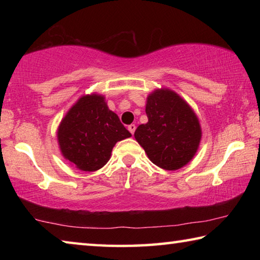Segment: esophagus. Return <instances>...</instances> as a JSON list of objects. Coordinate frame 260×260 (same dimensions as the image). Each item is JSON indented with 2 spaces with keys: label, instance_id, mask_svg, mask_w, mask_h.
I'll return each mask as SVG.
<instances>
[{
  "label": "esophagus",
  "instance_id": "1",
  "mask_svg": "<svg viewBox=\"0 0 260 260\" xmlns=\"http://www.w3.org/2000/svg\"><path fill=\"white\" fill-rule=\"evenodd\" d=\"M135 129H136V126H135V125H133V124H132V125H129V126H128V131L131 132V134H132V135H133V134H134V132H135Z\"/></svg>",
  "mask_w": 260,
  "mask_h": 260
}]
</instances>
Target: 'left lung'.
I'll use <instances>...</instances> for the list:
<instances>
[{
	"label": "left lung",
	"mask_w": 260,
	"mask_h": 260,
	"mask_svg": "<svg viewBox=\"0 0 260 260\" xmlns=\"http://www.w3.org/2000/svg\"><path fill=\"white\" fill-rule=\"evenodd\" d=\"M146 113L148 122L136 128L134 138L149 159L167 171L187 165L202 139L199 117L190 105L170 88H158L148 95Z\"/></svg>",
	"instance_id": "8db88e82"
}]
</instances>
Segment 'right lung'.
Returning <instances> with one entry per match:
<instances>
[{"mask_svg":"<svg viewBox=\"0 0 260 260\" xmlns=\"http://www.w3.org/2000/svg\"><path fill=\"white\" fill-rule=\"evenodd\" d=\"M132 134L109 109L103 95H83L74 103L57 128L59 150L70 164L94 172L107 164L113 147Z\"/></svg>","mask_w":260,"mask_h":260,"instance_id":"1","label":"right lung"}]
</instances>
